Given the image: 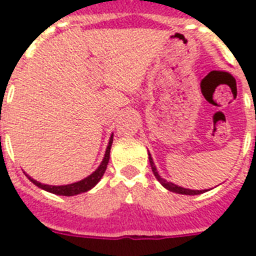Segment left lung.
<instances>
[{"label": "left lung", "mask_w": 256, "mask_h": 256, "mask_svg": "<svg viewBox=\"0 0 256 256\" xmlns=\"http://www.w3.org/2000/svg\"><path fill=\"white\" fill-rule=\"evenodd\" d=\"M148 160H150V166H152V170L156 175V178L162 183V186H164L168 190L172 191V192H178V194H184V195H198V194H202L203 191L202 190H188V188H183V187H179L176 184H172V183L168 182L166 179L160 178V175L158 174V171H156V166H154V162H152V156L148 154Z\"/></svg>", "instance_id": "obj_1"}]
</instances>
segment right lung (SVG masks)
<instances>
[{
  "mask_svg": "<svg viewBox=\"0 0 256 256\" xmlns=\"http://www.w3.org/2000/svg\"><path fill=\"white\" fill-rule=\"evenodd\" d=\"M112 138H110V140H108V148H106V154H104V160H102V164H100V168H96L92 175H88V178L82 179V180H80V182L72 183V184H66V186H49V184H42V183L34 180V179H32L30 176H28V178H29L30 180L36 184V186L42 188V190H46V191H49V192H53V194H57V195L72 196V195L86 192V191H88L90 188H92V187L96 186V183L100 180V178L104 176L106 168H108V158H110V148H112Z\"/></svg>",
  "mask_w": 256,
  "mask_h": 256,
  "instance_id": "obj_1",
  "label": "right lung"
}]
</instances>
